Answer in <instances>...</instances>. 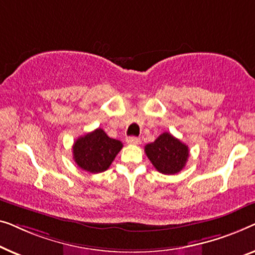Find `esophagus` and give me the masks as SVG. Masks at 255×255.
Returning a JSON list of instances; mask_svg holds the SVG:
<instances>
[{"label":"esophagus","instance_id":"obj_1","mask_svg":"<svg viewBox=\"0 0 255 255\" xmlns=\"http://www.w3.org/2000/svg\"><path fill=\"white\" fill-rule=\"evenodd\" d=\"M126 141L128 144H139L141 139H139L138 137H136V136H130V137H127Z\"/></svg>","mask_w":255,"mask_h":255}]
</instances>
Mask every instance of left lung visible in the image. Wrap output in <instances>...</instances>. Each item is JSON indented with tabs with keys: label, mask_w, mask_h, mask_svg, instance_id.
Masks as SVG:
<instances>
[{
	"label": "left lung",
	"mask_w": 255,
	"mask_h": 255,
	"mask_svg": "<svg viewBox=\"0 0 255 255\" xmlns=\"http://www.w3.org/2000/svg\"><path fill=\"white\" fill-rule=\"evenodd\" d=\"M144 151L158 172L163 174H175L185 167L189 156L188 146L170 132H163L144 146Z\"/></svg>",
	"instance_id": "obj_1"
}]
</instances>
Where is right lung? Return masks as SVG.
<instances>
[{
	"label": "right lung",
	"instance_id": "right-lung-1",
	"mask_svg": "<svg viewBox=\"0 0 255 255\" xmlns=\"http://www.w3.org/2000/svg\"><path fill=\"white\" fill-rule=\"evenodd\" d=\"M123 149V143L107 136L102 128H97L81 136L73 145L75 163L90 173L106 171Z\"/></svg>",
	"mask_w": 255,
	"mask_h": 255
}]
</instances>
